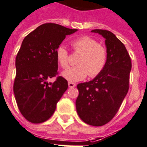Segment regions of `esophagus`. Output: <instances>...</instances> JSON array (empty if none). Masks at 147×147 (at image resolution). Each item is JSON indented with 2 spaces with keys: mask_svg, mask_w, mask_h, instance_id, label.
Returning <instances> with one entry per match:
<instances>
[{
  "mask_svg": "<svg viewBox=\"0 0 147 147\" xmlns=\"http://www.w3.org/2000/svg\"><path fill=\"white\" fill-rule=\"evenodd\" d=\"M68 86H69V88H74V87H76V84L74 83V82H68Z\"/></svg>",
  "mask_w": 147,
  "mask_h": 147,
  "instance_id": "esophagus-1",
  "label": "esophagus"
}]
</instances>
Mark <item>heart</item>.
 <instances>
[{
	"instance_id": "1",
	"label": "heart",
	"mask_w": 147,
	"mask_h": 147,
	"mask_svg": "<svg viewBox=\"0 0 147 147\" xmlns=\"http://www.w3.org/2000/svg\"><path fill=\"white\" fill-rule=\"evenodd\" d=\"M75 52L81 55L77 60V66L71 67L62 72L64 78L70 82H77L86 78L95 77L102 72L107 61V51L106 47L98 44L94 38L88 36L77 38L71 42ZM56 58L63 68L69 64V55L67 49L60 45L56 51Z\"/></svg>"
}]
</instances>
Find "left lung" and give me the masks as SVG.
<instances>
[{"mask_svg":"<svg viewBox=\"0 0 147 147\" xmlns=\"http://www.w3.org/2000/svg\"><path fill=\"white\" fill-rule=\"evenodd\" d=\"M91 32L98 33L106 39L107 61L95 78L77 85L76 108L83 122L101 126L115 117L127 94L131 62L125 45L114 33L99 29Z\"/></svg>","mask_w":147,"mask_h":147,"instance_id":"left-lung-1","label":"left lung"}]
</instances>
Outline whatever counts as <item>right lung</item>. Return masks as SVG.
<instances>
[{
    "label": "right lung",
    "instance_id": "add662e5",
    "mask_svg": "<svg viewBox=\"0 0 147 147\" xmlns=\"http://www.w3.org/2000/svg\"><path fill=\"white\" fill-rule=\"evenodd\" d=\"M77 30L56 24H44L22 41L16 59L13 91L21 115L30 122L40 123L48 120L67 89V81L61 76L54 82L47 80L58 74L56 49L66 36Z\"/></svg>",
    "mask_w": 147,
    "mask_h": 147
}]
</instances>
